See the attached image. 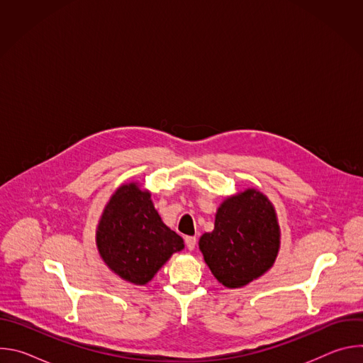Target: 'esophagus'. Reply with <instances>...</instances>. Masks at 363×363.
<instances>
[{
  "label": "esophagus",
  "mask_w": 363,
  "mask_h": 363,
  "mask_svg": "<svg viewBox=\"0 0 363 363\" xmlns=\"http://www.w3.org/2000/svg\"><path fill=\"white\" fill-rule=\"evenodd\" d=\"M185 244H186V248L189 251H192L195 248V245H196V238L195 237H186L185 238Z\"/></svg>",
  "instance_id": "34e87169"
}]
</instances>
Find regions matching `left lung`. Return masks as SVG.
Returning <instances> with one entry per match:
<instances>
[{"mask_svg": "<svg viewBox=\"0 0 363 363\" xmlns=\"http://www.w3.org/2000/svg\"><path fill=\"white\" fill-rule=\"evenodd\" d=\"M280 227L273 203L258 189L228 196L217 210L213 233L199 238V250L214 277L237 289L273 267Z\"/></svg>", "mask_w": 363, "mask_h": 363, "instance_id": "8db88e82", "label": "left lung"}]
</instances>
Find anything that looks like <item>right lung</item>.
<instances>
[{"label":"right lung","mask_w":363,"mask_h":363,"mask_svg":"<svg viewBox=\"0 0 363 363\" xmlns=\"http://www.w3.org/2000/svg\"><path fill=\"white\" fill-rule=\"evenodd\" d=\"M101 260L121 279L143 286L153 279L184 240L167 227L155 210L150 192L136 182L111 196L96 230Z\"/></svg>","instance_id":"obj_1"}]
</instances>
